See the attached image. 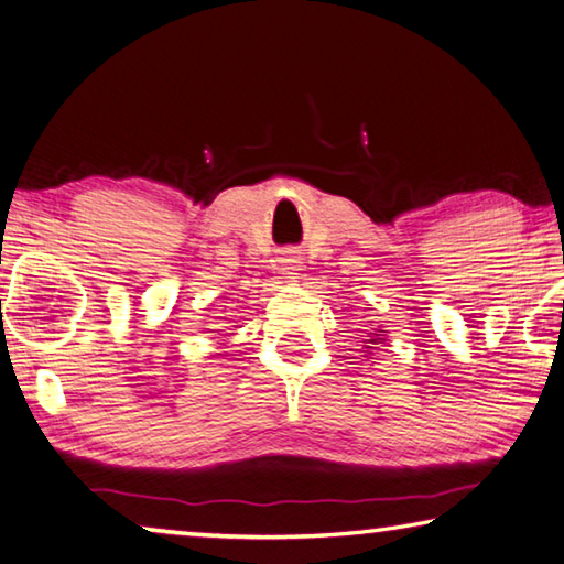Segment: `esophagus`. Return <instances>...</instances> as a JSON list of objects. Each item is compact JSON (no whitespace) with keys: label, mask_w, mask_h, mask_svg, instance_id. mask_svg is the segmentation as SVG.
I'll use <instances>...</instances> for the list:
<instances>
[{"label":"esophagus","mask_w":564,"mask_h":564,"mask_svg":"<svg viewBox=\"0 0 564 564\" xmlns=\"http://www.w3.org/2000/svg\"><path fill=\"white\" fill-rule=\"evenodd\" d=\"M299 263L301 261L295 259V256H283V259H281V271H283L285 279H295V273H299V269H301Z\"/></svg>","instance_id":"obj_1"}]
</instances>
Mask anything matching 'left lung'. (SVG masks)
<instances>
[{"instance_id":"1","label":"left lung","mask_w":564,"mask_h":564,"mask_svg":"<svg viewBox=\"0 0 564 564\" xmlns=\"http://www.w3.org/2000/svg\"><path fill=\"white\" fill-rule=\"evenodd\" d=\"M386 333L388 330H380V328H376L373 333H368L366 338H362V352H366V358L368 356H373V350L378 348V343H386Z\"/></svg>"}]
</instances>
